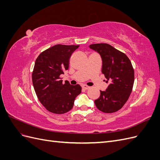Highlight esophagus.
<instances>
[{
  "mask_svg": "<svg viewBox=\"0 0 160 160\" xmlns=\"http://www.w3.org/2000/svg\"><path fill=\"white\" fill-rule=\"evenodd\" d=\"M82 88H83L85 90H88V89H89V87L88 86V85H83V86H82Z\"/></svg>",
  "mask_w": 160,
  "mask_h": 160,
  "instance_id": "obj_1",
  "label": "esophagus"
}]
</instances>
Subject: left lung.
I'll return each instance as SVG.
<instances>
[{
	"label": "left lung",
	"mask_w": 160,
	"mask_h": 160,
	"mask_svg": "<svg viewBox=\"0 0 160 160\" xmlns=\"http://www.w3.org/2000/svg\"><path fill=\"white\" fill-rule=\"evenodd\" d=\"M99 53L102 59V73L109 83L105 91H100V96L95 100L97 108L111 113L122 109L128 100L134 83V70L132 62L125 53L107 43L89 45Z\"/></svg>",
	"instance_id": "1"
}]
</instances>
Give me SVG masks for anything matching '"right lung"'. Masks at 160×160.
Listing matches in <instances>:
<instances>
[{
	"label": "right lung",
	"instance_id": "add662e5",
	"mask_svg": "<svg viewBox=\"0 0 160 160\" xmlns=\"http://www.w3.org/2000/svg\"><path fill=\"white\" fill-rule=\"evenodd\" d=\"M79 45H56L42 51L35 61L32 80L34 89L41 104L56 114L68 112L74 105L81 87L62 83L61 75L69 69V59Z\"/></svg>",
	"mask_w": 160,
	"mask_h": 160
}]
</instances>
